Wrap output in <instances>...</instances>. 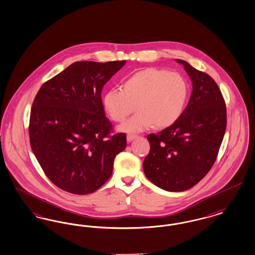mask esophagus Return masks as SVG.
Returning <instances> with one entry per match:
<instances>
[{"mask_svg": "<svg viewBox=\"0 0 255 255\" xmlns=\"http://www.w3.org/2000/svg\"><path fill=\"white\" fill-rule=\"evenodd\" d=\"M137 135L136 134H133V133H128L127 134V141L128 142H131L132 140H133Z\"/></svg>", "mask_w": 255, "mask_h": 255, "instance_id": "1", "label": "esophagus"}]
</instances>
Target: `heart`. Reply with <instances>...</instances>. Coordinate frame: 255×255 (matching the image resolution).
Returning <instances> with one entry per match:
<instances>
[{"label": "heart", "mask_w": 255, "mask_h": 255, "mask_svg": "<svg viewBox=\"0 0 255 255\" xmlns=\"http://www.w3.org/2000/svg\"><path fill=\"white\" fill-rule=\"evenodd\" d=\"M189 92V83L181 74L149 67L127 79L123 91L107 92L103 105L115 123H123L134 109L138 111L120 127L123 132H140L153 124L166 128L182 115Z\"/></svg>", "instance_id": "obj_1"}]
</instances>
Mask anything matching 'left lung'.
<instances>
[{"mask_svg":"<svg viewBox=\"0 0 255 255\" xmlns=\"http://www.w3.org/2000/svg\"><path fill=\"white\" fill-rule=\"evenodd\" d=\"M193 82V92L180 118L162 131L148 134L144 158L147 178L169 192H183L198 183L214 166L227 127L223 95L214 79L187 61L176 60Z\"/></svg>","mask_w":255,"mask_h":255,"instance_id":"8db88e82","label":"left lung"}]
</instances>
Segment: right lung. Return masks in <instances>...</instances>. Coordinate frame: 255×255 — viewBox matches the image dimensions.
I'll return each mask as SVG.
<instances>
[{
    "mask_svg": "<svg viewBox=\"0 0 255 255\" xmlns=\"http://www.w3.org/2000/svg\"><path fill=\"white\" fill-rule=\"evenodd\" d=\"M126 61H76L41 85L31 108L32 151L52 183L92 194L112 175L126 133L115 132L102 104L103 85Z\"/></svg>",
    "mask_w": 255,
    "mask_h": 255,
    "instance_id": "obj_1",
    "label": "right lung"
}]
</instances>
